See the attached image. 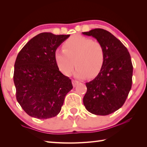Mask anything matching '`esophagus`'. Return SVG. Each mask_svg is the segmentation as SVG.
<instances>
[{"mask_svg":"<svg viewBox=\"0 0 147 147\" xmlns=\"http://www.w3.org/2000/svg\"><path fill=\"white\" fill-rule=\"evenodd\" d=\"M78 84H79V82H78V81L75 80H72V84H73V86L74 87H76Z\"/></svg>","mask_w":147,"mask_h":147,"instance_id":"1","label":"esophagus"}]
</instances>
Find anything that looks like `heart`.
<instances>
[{
  "label": "heart",
  "instance_id": "1",
  "mask_svg": "<svg viewBox=\"0 0 147 147\" xmlns=\"http://www.w3.org/2000/svg\"><path fill=\"white\" fill-rule=\"evenodd\" d=\"M63 48L55 51L54 57L58 69L65 76H70L75 63L74 76L79 79L96 77L102 68L105 50L100 42L74 35L64 42Z\"/></svg>",
  "mask_w": 147,
  "mask_h": 147
}]
</instances>
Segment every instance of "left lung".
<instances>
[{
	"label": "left lung",
	"mask_w": 147,
	"mask_h": 147,
	"mask_svg": "<svg viewBox=\"0 0 147 147\" xmlns=\"http://www.w3.org/2000/svg\"><path fill=\"white\" fill-rule=\"evenodd\" d=\"M82 34L96 38L105 50L102 68L95 79L86 84L83 102L92 114L108 115L121 107L131 90V57L124 45L109 31L97 28Z\"/></svg>",
	"instance_id": "obj_1"
}]
</instances>
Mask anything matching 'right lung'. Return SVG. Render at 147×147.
Returning <instances> with one entry per match:
<instances>
[{"instance_id":"1","label":"right lung","mask_w":147,"mask_h":147,"mask_svg":"<svg viewBox=\"0 0 147 147\" xmlns=\"http://www.w3.org/2000/svg\"><path fill=\"white\" fill-rule=\"evenodd\" d=\"M69 36L42 32L18 53L14 72L16 99L29 116L40 119L56 116L72 89L71 80L58 69L54 57L58 47Z\"/></svg>"}]
</instances>
